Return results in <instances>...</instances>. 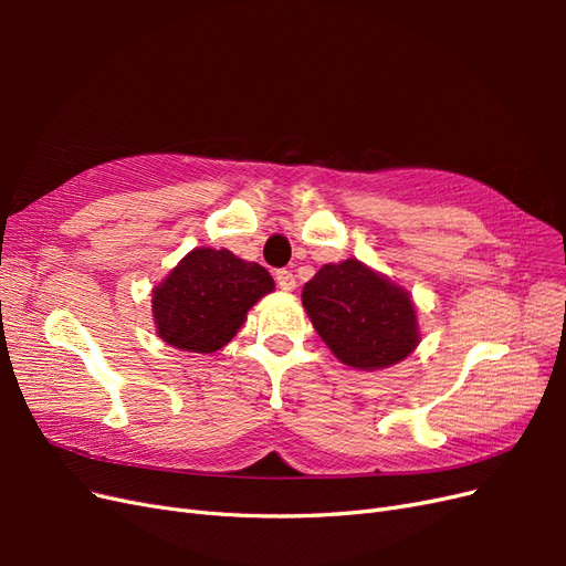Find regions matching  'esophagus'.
<instances>
[{"label": "esophagus", "mask_w": 566, "mask_h": 566, "mask_svg": "<svg viewBox=\"0 0 566 566\" xmlns=\"http://www.w3.org/2000/svg\"><path fill=\"white\" fill-rule=\"evenodd\" d=\"M276 283H279V287L283 290V293H293L295 285H297L295 273L287 271V269H279L276 271Z\"/></svg>", "instance_id": "1"}]
</instances>
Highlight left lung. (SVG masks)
Returning <instances> with one entry per match:
<instances>
[{"label": "left lung", "mask_w": 566, "mask_h": 566, "mask_svg": "<svg viewBox=\"0 0 566 566\" xmlns=\"http://www.w3.org/2000/svg\"><path fill=\"white\" fill-rule=\"evenodd\" d=\"M302 304L325 345L356 370L399 364L420 342L410 295L358 260L321 266Z\"/></svg>", "instance_id": "1"}]
</instances>
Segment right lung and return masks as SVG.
Instances as JSON below:
<instances>
[{
    "label": "right lung",
    "mask_w": 566,
    "mask_h": 566,
    "mask_svg": "<svg viewBox=\"0 0 566 566\" xmlns=\"http://www.w3.org/2000/svg\"><path fill=\"white\" fill-rule=\"evenodd\" d=\"M271 290L273 279L256 262L238 260L231 250L196 248L153 290V321L167 345L212 354Z\"/></svg>",
    "instance_id": "right-lung-1"
}]
</instances>
